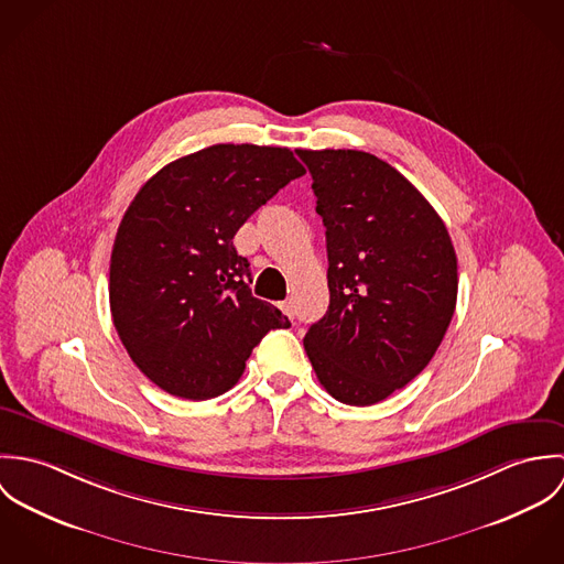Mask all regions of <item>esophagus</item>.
<instances>
[{"instance_id":"esophagus-1","label":"esophagus","mask_w":564,"mask_h":564,"mask_svg":"<svg viewBox=\"0 0 564 564\" xmlns=\"http://www.w3.org/2000/svg\"><path fill=\"white\" fill-rule=\"evenodd\" d=\"M280 308H282V313H284L289 319H293V317H295V306H293V302H291V300L282 302V304H280Z\"/></svg>"}]
</instances>
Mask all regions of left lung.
Instances as JSON below:
<instances>
[{
  "mask_svg": "<svg viewBox=\"0 0 564 564\" xmlns=\"http://www.w3.org/2000/svg\"><path fill=\"white\" fill-rule=\"evenodd\" d=\"M325 226L329 306L304 336L323 389L371 405L436 354L458 297L449 232L389 162L356 150H297Z\"/></svg>",
  "mask_w": 564,
  "mask_h": 564,
  "instance_id": "1",
  "label": "left lung"
}]
</instances>
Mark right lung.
<instances>
[{
	"instance_id": "add662e5",
	"label": "right lung",
	"mask_w": 564,
	"mask_h": 564,
	"mask_svg": "<svg viewBox=\"0 0 564 564\" xmlns=\"http://www.w3.org/2000/svg\"><path fill=\"white\" fill-rule=\"evenodd\" d=\"M306 169L286 148L219 143L152 175L110 256V313L134 365L169 395L230 391L269 329L291 327L251 295L242 224Z\"/></svg>"
}]
</instances>
